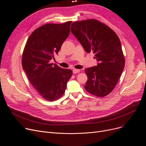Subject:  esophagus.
<instances>
[{
  "mask_svg": "<svg viewBox=\"0 0 146 146\" xmlns=\"http://www.w3.org/2000/svg\"><path fill=\"white\" fill-rule=\"evenodd\" d=\"M80 72V70H79V69H73V73H74V74H76V73H79Z\"/></svg>",
  "mask_w": 146,
  "mask_h": 146,
  "instance_id": "esophagus-1",
  "label": "esophagus"
}]
</instances>
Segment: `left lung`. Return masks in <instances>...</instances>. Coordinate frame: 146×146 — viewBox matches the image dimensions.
<instances>
[{
    "label": "left lung",
    "instance_id": "8db88e82",
    "mask_svg": "<svg viewBox=\"0 0 146 146\" xmlns=\"http://www.w3.org/2000/svg\"><path fill=\"white\" fill-rule=\"evenodd\" d=\"M71 32L85 51L95 54L98 64L85 69V88L99 97L110 94L116 86L125 66L118 36L112 29L95 19L73 22Z\"/></svg>",
    "mask_w": 146,
    "mask_h": 146
}]
</instances>
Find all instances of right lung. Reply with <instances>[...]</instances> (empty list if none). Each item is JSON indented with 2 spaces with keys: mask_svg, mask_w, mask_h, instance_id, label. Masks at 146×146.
I'll return each instance as SVG.
<instances>
[{
  "mask_svg": "<svg viewBox=\"0 0 146 146\" xmlns=\"http://www.w3.org/2000/svg\"><path fill=\"white\" fill-rule=\"evenodd\" d=\"M72 22L47 24L36 29L27 40L22 64L28 78L41 96L53 101L62 96L72 76L70 69L50 63L70 34Z\"/></svg>",
  "mask_w": 146,
  "mask_h": 146,
  "instance_id": "1",
  "label": "right lung"
}]
</instances>
